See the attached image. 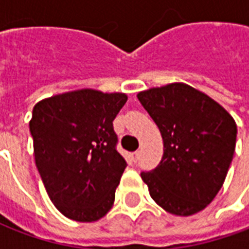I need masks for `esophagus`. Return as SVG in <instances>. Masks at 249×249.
<instances>
[{
  "mask_svg": "<svg viewBox=\"0 0 249 249\" xmlns=\"http://www.w3.org/2000/svg\"><path fill=\"white\" fill-rule=\"evenodd\" d=\"M139 156H140V152H139V151L133 152V153H132V160L136 162L137 160H139Z\"/></svg>",
  "mask_w": 249,
  "mask_h": 249,
  "instance_id": "34e87169",
  "label": "esophagus"
}]
</instances>
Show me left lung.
<instances>
[{
    "instance_id": "obj_1",
    "label": "left lung",
    "mask_w": 249,
    "mask_h": 249,
    "mask_svg": "<svg viewBox=\"0 0 249 249\" xmlns=\"http://www.w3.org/2000/svg\"><path fill=\"white\" fill-rule=\"evenodd\" d=\"M137 98L160 129L164 155L141 178L168 213L192 216L223 187L236 146L237 126L217 101L184 82L149 88Z\"/></svg>"
}]
</instances>
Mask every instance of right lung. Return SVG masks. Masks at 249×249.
<instances>
[{
  "label": "right lung",
  "instance_id": "add662e5",
  "mask_svg": "<svg viewBox=\"0 0 249 249\" xmlns=\"http://www.w3.org/2000/svg\"><path fill=\"white\" fill-rule=\"evenodd\" d=\"M125 93L78 89L44 98L29 128L48 196L68 219L92 223L108 213L126 162L116 151L113 120Z\"/></svg>",
  "mask_w": 249,
  "mask_h": 249
}]
</instances>
